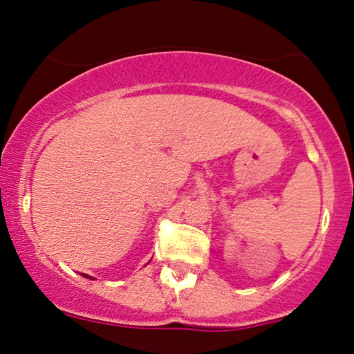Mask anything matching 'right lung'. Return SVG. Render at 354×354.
I'll use <instances>...</instances> for the list:
<instances>
[{"label":"right lung","instance_id":"right-lung-1","mask_svg":"<svg viewBox=\"0 0 354 354\" xmlns=\"http://www.w3.org/2000/svg\"><path fill=\"white\" fill-rule=\"evenodd\" d=\"M82 277H86V278H91V280H94V278H93V277H87V275H84V273H82Z\"/></svg>","mask_w":354,"mask_h":354}]
</instances>
